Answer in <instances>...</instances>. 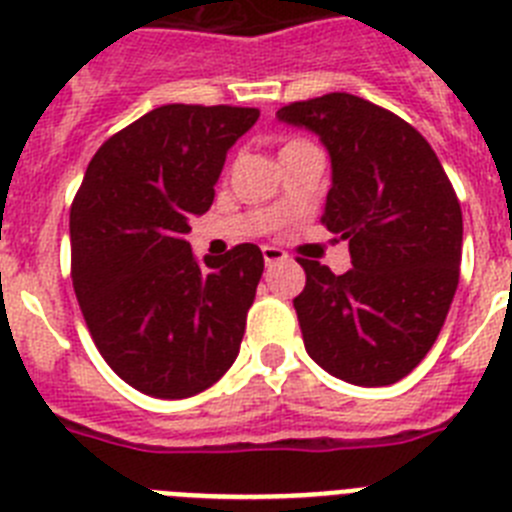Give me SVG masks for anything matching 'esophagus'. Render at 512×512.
Returning a JSON list of instances; mask_svg holds the SVG:
<instances>
[{
	"label": "esophagus",
	"mask_w": 512,
	"mask_h": 512,
	"mask_svg": "<svg viewBox=\"0 0 512 512\" xmlns=\"http://www.w3.org/2000/svg\"><path fill=\"white\" fill-rule=\"evenodd\" d=\"M261 251H264L266 266H271V264H277V261L287 259V253H284L282 248H277V246H264V248H261Z\"/></svg>",
	"instance_id": "esophagus-1"
}]
</instances>
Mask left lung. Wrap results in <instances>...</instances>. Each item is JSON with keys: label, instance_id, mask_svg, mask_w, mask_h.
I'll list each match as a JSON object with an SVG mask.
<instances>
[{"label": "left lung", "instance_id": "obj_1", "mask_svg": "<svg viewBox=\"0 0 512 512\" xmlns=\"http://www.w3.org/2000/svg\"><path fill=\"white\" fill-rule=\"evenodd\" d=\"M320 138L333 184L323 225L348 241L336 277L320 261L295 297L307 354L343 382L384 387L431 351L459 284L461 207L428 140L390 110L333 92L277 112Z\"/></svg>", "mask_w": 512, "mask_h": 512}]
</instances>
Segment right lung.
<instances>
[{"instance_id":"add662e5","label":"right lung","mask_w":512,"mask_h":512,"mask_svg":"<svg viewBox=\"0 0 512 512\" xmlns=\"http://www.w3.org/2000/svg\"><path fill=\"white\" fill-rule=\"evenodd\" d=\"M253 107L164 104L112 135L71 205V279L112 372L143 395L207 390L241 351L264 274L259 246L197 261L189 220L205 215Z\"/></svg>"}]
</instances>
